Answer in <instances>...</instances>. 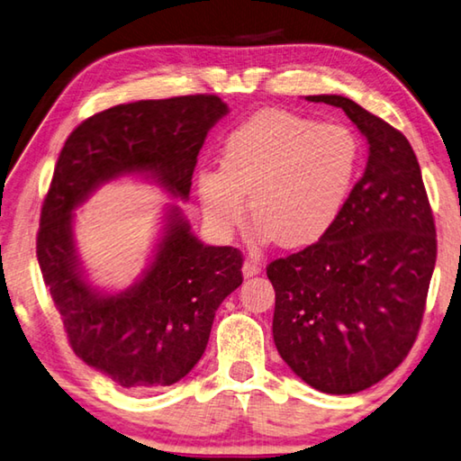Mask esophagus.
<instances>
[{
	"label": "esophagus",
	"mask_w": 461,
	"mask_h": 461,
	"mask_svg": "<svg viewBox=\"0 0 461 461\" xmlns=\"http://www.w3.org/2000/svg\"><path fill=\"white\" fill-rule=\"evenodd\" d=\"M259 272H262V266H259L258 259L248 258L244 262V276H246V278H252V276H258Z\"/></svg>",
	"instance_id": "34e87169"
}]
</instances>
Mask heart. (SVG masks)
<instances>
[{
	"mask_svg": "<svg viewBox=\"0 0 461 461\" xmlns=\"http://www.w3.org/2000/svg\"><path fill=\"white\" fill-rule=\"evenodd\" d=\"M361 157V143L345 124L267 108L230 132L221 169L199 171V205L207 223L230 236L246 221L249 195L259 241L308 248L340 220Z\"/></svg>",
	"mask_w": 461,
	"mask_h": 461,
	"instance_id": "b5f03b06",
	"label": "heart"
}]
</instances>
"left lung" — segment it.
<instances>
[{"mask_svg": "<svg viewBox=\"0 0 461 461\" xmlns=\"http://www.w3.org/2000/svg\"><path fill=\"white\" fill-rule=\"evenodd\" d=\"M345 111L369 161L326 238L267 264L274 342L300 379L330 395L379 383L420 332L438 258L421 169L403 132L337 95L308 96Z\"/></svg>", "mask_w": 461, "mask_h": 461, "instance_id": "obj_1", "label": "left lung"}]
</instances>
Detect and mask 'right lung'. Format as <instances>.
I'll return each instance as SVG.
<instances>
[{"label":"right lung","mask_w":461,"mask_h":461,"mask_svg":"<svg viewBox=\"0 0 461 461\" xmlns=\"http://www.w3.org/2000/svg\"><path fill=\"white\" fill-rule=\"evenodd\" d=\"M228 114L215 95L116 104L70 132L41 205L36 256L74 353L124 389L183 379L202 358L215 311L241 282L244 256L203 246L169 207L153 262L135 286L103 294L82 276L74 209L103 183L143 173L187 199L209 129Z\"/></svg>","instance_id":"add662e5"}]
</instances>
